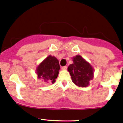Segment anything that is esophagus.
Segmentation results:
<instances>
[{"label": "esophagus", "instance_id": "esophagus-1", "mask_svg": "<svg viewBox=\"0 0 123 123\" xmlns=\"http://www.w3.org/2000/svg\"><path fill=\"white\" fill-rule=\"evenodd\" d=\"M67 69V66H64V67H62V70H66Z\"/></svg>", "mask_w": 123, "mask_h": 123}]
</instances>
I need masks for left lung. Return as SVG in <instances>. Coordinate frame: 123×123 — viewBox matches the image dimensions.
<instances>
[{"instance_id": "left-lung-1", "label": "left lung", "mask_w": 123, "mask_h": 123, "mask_svg": "<svg viewBox=\"0 0 123 123\" xmlns=\"http://www.w3.org/2000/svg\"><path fill=\"white\" fill-rule=\"evenodd\" d=\"M73 63L68 66V71L74 84L79 87H87L94 77V69L82 56L77 55L72 58Z\"/></svg>"}]
</instances>
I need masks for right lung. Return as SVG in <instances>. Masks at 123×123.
<instances>
[{
  "mask_svg": "<svg viewBox=\"0 0 123 123\" xmlns=\"http://www.w3.org/2000/svg\"><path fill=\"white\" fill-rule=\"evenodd\" d=\"M60 68L59 62L55 56L49 55L38 65L36 73L38 78L42 79L47 83H54L56 79Z\"/></svg>",
  "mask_w": 123,
  "mask_h": 123,
  "instance_id": "add662e5",
  "label": "right lung"
}]
</instances>
